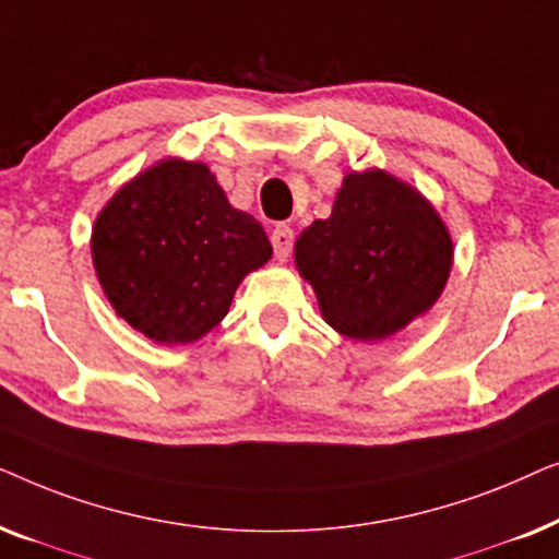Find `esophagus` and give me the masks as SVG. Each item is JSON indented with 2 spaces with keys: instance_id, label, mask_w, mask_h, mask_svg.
<instances>
[{
  "instance_id": "obj_1",
  "label": "esophagus",
  "mask_w": 559,
  "mask_h": 559,
  "mask_svg": "<svg viewBox=\"0 0 559 559\" xmlns=\"http://www.w3.org/2000/svg\"><path fill=\"white\" fill-rule=\"evenodd\" d=\"M293 243H295V234L293 228L287 224H277L272 231V247H274V254H277L280 262H285L289 257V251H293Z\"/></svg>"
}]
</instances>
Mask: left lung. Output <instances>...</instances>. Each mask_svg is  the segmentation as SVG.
I'll list each match as a JSON object with an SVG mask.
<instances>
[{"instance_id": "1", "label": "left lung", "mask_w": 559, "mask_h": 559, "mask_svg": "<svg viewBox=\"0 0 559 559\" xmlns=\"http://www.w3.org/2000/svg\"><path fill=\"white\" fill-rule=\"evenodd\" d=\"M295 264L325 323L356 341H384L438 302L453 239L430 201L384 170L348 173L331 218L295 241Z\"/></svg>"}]
</instances>
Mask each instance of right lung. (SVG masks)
Wrapping results in <instances>:
<instances>
[{
  "instance_id": "right-lung-1",
  "label": "right lung",
  "mask_w": 559,
  "mask_h": 559,
  "mask_svg": "<svg viewBox=\"0 0 559 559\" xmlns=\"http://www.w3.org/2000/svg\"><path fill=\"white\" fill-rule=\"evenodd\" d=\"M96 277L111 308L155 343H193L226 318L236 287L270 262L262 224L236 211L203 163L163 159L98 213Z\"/></svg>"
}]
</instances>
